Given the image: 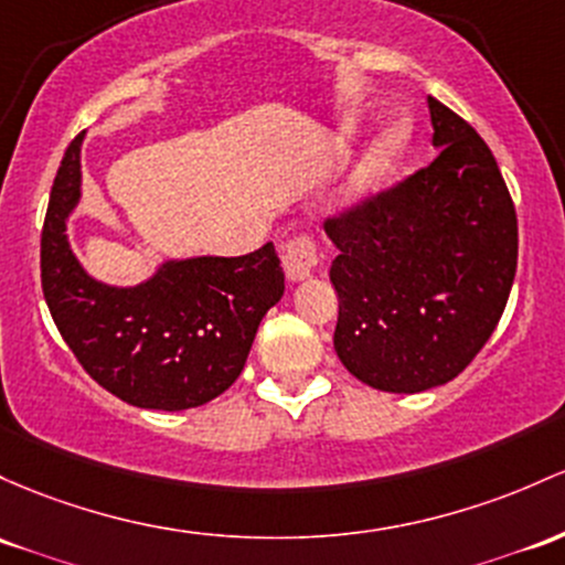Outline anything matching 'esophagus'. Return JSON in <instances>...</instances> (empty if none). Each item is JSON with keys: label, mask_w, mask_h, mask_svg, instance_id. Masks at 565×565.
I'll return each mask as SVG.
<instances>
[{"label": "esophagus", "mask_w": 565, "mask_h": 565, "mask_svg": "<svg viewBox=\"0 0 565 565\" xmlns=\"http://www.w3.org/2000/svg\"><path fill=\"white\" fill-rule=\"evenodd\" d=\"M319 265V254H316V244L308 235H300L284 252V273L289 281H306L308 276Z\"/></svg>", "instance_id": "esophagus-1"}]
</instances>
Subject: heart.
I'll use <instances>...</instances> for the list:
<instances>
[{
    "mask_svg": "<svg viewBox=\"0 0 565 565\" xmlns=\"http://www.w3.org/2000/svg\"><path fill=\"white\" fill-rule=\"evenodd\" d=\"M413 145V126L407 120H392L377 131L362 152L353 160L349 182H345V198L349 201H362L370 195L383 179L396 171V166L405 160Z\"/></svg>",
    "mask_w": 565,
    "mask_h": 565,
    "instance_id": "obj_1",
    "label": "heart"
}]
</instances>
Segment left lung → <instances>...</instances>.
<instances>
[{
  "label": "left lung",
  "instance_id": "8db88e82",
  "mask_svg": "<svg viewBox=\"0 0 565 565\" xmlns=\"http://www.w3.org/2000/svg\"><path fill=\"white\" fill-rule=\"evenodd\" d=\"M439 154L394 190L324 225L334 351L377 392L443 386L488 343L518 268V216L493 152L429 96Z\"/></svg>",
  "mask_w": 565,
  "mask_h": 565
}]
</instances>
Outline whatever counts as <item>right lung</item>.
I'll return each mask as SVG.
<instances>
[{
  "instance_id": "1",
  "label": "right lung",
  "mask_w": 565,
  "mask_h": 565,
  "mask_svg": "<svg viewBox=\"0 0 565 565\" xmlns=\"http://www.w3.org/2000/svg\"><path fill=\"white\" fill-rule=\"evenodd\" d=\"M79 134L61 160L42 231V292L98 386L145 411H190L233 386L263 316L281 300L273 244L244 257L163 259L134 287L93 278L66 225L83 201Z\"/></svg>"
}]
</instances>
